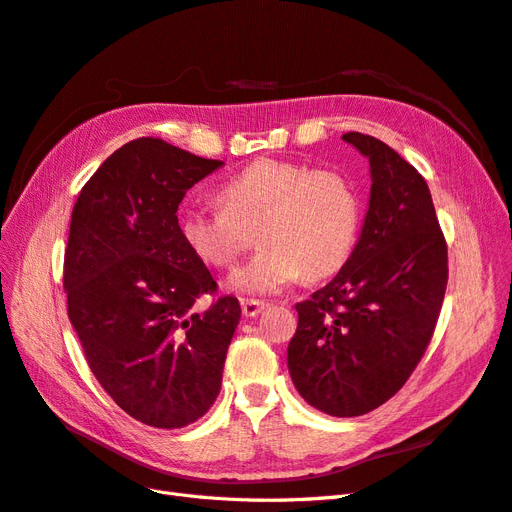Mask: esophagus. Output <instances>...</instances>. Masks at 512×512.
<instances>
[{
	"mask_svg": "<svg viewBox=\"0 0 512 512\" xmlns=\"http://www.w3.org/2000/svg\"><path fill=\"white\" fill-rule=\"evenodd\" d=\"M267 303L256 301V299H243L241 301V312L245 318H256L260 312H265Z\"/></svg>",
	"mask_w": 512,
	"mask_h": 512,
	"instance_id": "1",
	"label": "esophagus"
}]
</instances>
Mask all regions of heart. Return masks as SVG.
<instances>
[{
    "label": "heart",
    "mask_w": 512,
    "mask_h": 512,
    "mask_svg": "<svg viewBox=\"0 0 512 512\" xmlns=\"http://www.w3.org/2000/svg\"><path fill=\"white\" fill-rule=\"evenodd\" d=\"M222 209H188L179 232L188 250L213 269H230L258 224L262 250L230 275V286L254 297L342 269L356 243L361 203L354 185L333 170L262 158L218 190Z\"/></svg>",
    "instance_id": "1"
}]
</instances>
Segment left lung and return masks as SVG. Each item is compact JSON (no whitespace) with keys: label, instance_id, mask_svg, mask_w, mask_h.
Segmentation results:
<instances>
[{"label":"left lung","instance_id":"1","mask_svg":"<svg viewBox=\"0 0 512 512\" xmlns=\"http://www.w3.org/2000/svg\"><path fill=\"white\" fill-rule=\"evenodd\" d=\"M342 138L369 160V207L346 265L297 303L288 371L309 406L361 416L391 399L421 361L444 301L448 256L418 170L374 136Z\"/></svg>","mask_w":512,"mask_h":512}]
</instances>
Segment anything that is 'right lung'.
I'll list each match as a JSON object with an SVG mask.
<instances>
[{
  "mask_svg": "<svg viewBox=\"0 0 512 512\" xmlns=\"http://www.w3.org/2000/svg\"><path fill=\"white\" fill-rule=\"evenodd\" d=\"M224 162L136 138L76 198L64 260L68 318L102 389L136 421L179 429L220 395L235 297L196 312L213 277L179 232L177 209Z\"/></svg>",
  "mask_w": 512,
  "mask_h": 512,
  "instance_id": "1",
  "label": "right lung"
}]
</instances>
